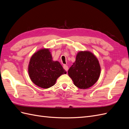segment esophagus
I'll use <instances>...</instances> for the list:
<instances>
[{
    "instance_id": "1",
    "label": "esophagus",
    "mask_w": 129,
    "mask_h": 129,
    "mask_svg": "<svg viewBox=\"0 0 129 129\" xmlns=\"http://www.w3.org/2000/svg\"><path fill=\"white\" fill-rule=\"evenodd\" d=\"M63 67L64 69L66 71H67V72L68 71V66L66 65V64H64L63 66Z\"/></svg>"
}]
</instances>
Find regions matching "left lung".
<instances>
[{"label": "left lung", "mask_w": 129, "mask_h": 129, "mask_svg": "<svg viewBox=\"0 0 129 129\" xmlns=\"http://www.w3.org/2000/svg\"><path fill=\"white\" fill-rule=\"evenodd\" d=\"M101 68L97 58L91 53L80 52L75 63L69 69L68 73L75 86L80 89L91 87L98 80Z\"/></svg>", "instance_id": "obj_1"}]
</instances>
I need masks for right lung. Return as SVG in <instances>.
<instances>
[{
    "instance_id": "add662e5",
    "label": "right lung",
    "mask_w": 129,
    "mask_h": 129,
    "mask_svg": "<svg viewBox=\"0 0 129 129\" xmlns=\"http://www.w3.org/2000/svg\"><path fill=\"white\" fill-rule=\"evenodd\" d=\"M28 73L35 84L46 89L53 86L57 78L67 72L59 62L52 60L48 49H43L39 50L31 57Z\"/></svg>"
}]
</instances>
